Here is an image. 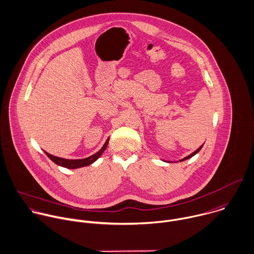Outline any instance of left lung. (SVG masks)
<instances>
[{
	"label": "left lung",
	"mask_w": 254,
	"mask_h": 254,
	"mask_svg": "<svg viewBox=\"0 0 254 254\" xmlns=\"http://www.w3.org/2000/svg\"><path fill=\"white\" fill-rule=\"evenodd\" d=\"M204 145V144H203ZM203 145L202 146H200L196 151H194L192 154H190L189 156H187V157H185V158H183V159H181V160H179V161H177V162H183V161H186V160H188V159H190V158H192L193 156H195L197 153H199V151L202 149V147H203ZM165 162H168V163H170L169 161H165ZM172 163V162H171Z\"/></svg>",
	"instance_id": "obj_1"
}]
</instances>
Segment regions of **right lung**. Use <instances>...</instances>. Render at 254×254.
Returning <instances> with one entry per match:
<instances>
[{"label": "right lung", "mask_w": 254, "mask_h": 254, "mask_svg": "<svg viewBox=\"0 0 254 254\" xmlns=\"http://www.w3.org/2000/svg\"><path fill=\"white\" fill-rule=\"evenodd\" d=\"M108 141L109 139L106 140V142L104 143V145L102 146V148L97 152L95 153L94 155L90 156V157H87L85 159H81V160H68V159H63V158H59V157H56V156H53V155H50L49 153L47 152H44L47 157L53 162L55 163L56 165L60 166V167H63V168H66V169H79V168H84V167H87L91 164H93L101 155L102 153L105 151V149L107 148V145H108Z\"/></svg>", "instance_id": "1"}]
</instances>
